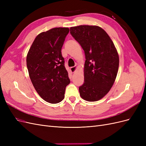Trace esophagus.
Here are the masks:
<instances>
[{
  "label": "esophagus",
  "mask_w": 146,
  "mask_h": 146,
  "mask_svg": "<svg viewBox=\"0 0 146 146\" xmlns=\"http://www.w3.org/2000/svg\"><path fill=\"white\" fill-rule=\"evenodd\" d=\"M77 66H74V67H71V68H70V71H71V72L74 73V72H76V70H77Z\"/></svg>",
  "instance_id": "1"
}]
</instances>
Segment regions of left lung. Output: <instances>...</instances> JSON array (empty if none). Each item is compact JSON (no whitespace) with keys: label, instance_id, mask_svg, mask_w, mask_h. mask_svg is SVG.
<instances>
[{"label":"left lung","instance_id":"8db88e82","mask_svg":"<svg viewBox=\"0 0 146 146\" xmlns=\"http://www.w3.org/2000/svg\"><path fill=\"white\" fill-rule=\"evenodd\" d=\"M70 33L85 55L80 95L86 101H98L108 93L116 80L119 63L116 48L107 32L99 26L72 27Z\"/></svg>","mask_w":146,"mask_h":146}]
</instances>
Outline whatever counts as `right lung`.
Instances as JSON below:
<instances>
[{"label":"right lung","mask_w":146,"mask_h":146,"mask_svg":"<svg viewBox=\"0 0 146 146\" xmlns=\"http://www.w3.org/2000/svg\"><path fill=\"white\" fill-rule=\"evenodd\" d=\"M68 27H57L39 33L27 55L30 80L38 94L45 101L57 104L64 98L66 87L70 83L61 54Z\"/></svg>","instance_id":"right-lung-1"}]
</instances>
